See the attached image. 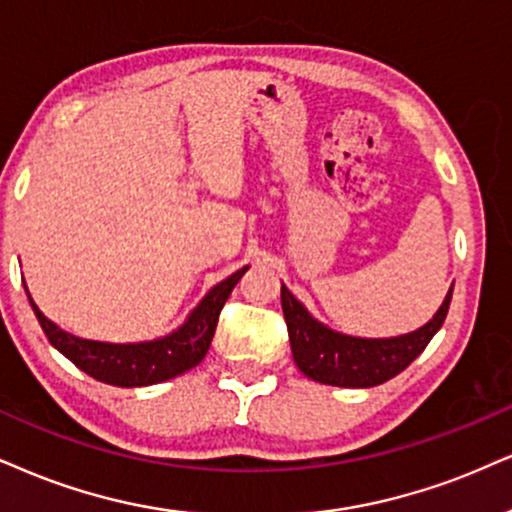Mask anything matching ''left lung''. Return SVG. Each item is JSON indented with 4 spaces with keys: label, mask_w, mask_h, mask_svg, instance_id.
<instances>
[{
    "label": "left lung",
    "mask_w": 512,
    "mask_h": 512,
    "mask_svg": "<svg viewBox=\"0 0 512 512\" xmlns=\"http://www.w3.org/2000/svg\"><path fill=\"white\" fill-rule=\"evenodd\" d=\"M451 294L453 287L437 315L420 330L394 339H358L320 325L282 285V311H285L294 363L306 377L332 387H377L406 370L425 351L430 339L444 325Z\"/></svg>",
    "instance_id": "1"
}]
</instances>
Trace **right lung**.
<instances>
[{"instance_id": "add662e5", "label": "right lung", "mask_w": 512, "mask_h": 512, "mask_svg": "<svg viewBox=\"0 0 512 512\" xmlns=\"http://www.w3.org/2000/svg\"><path fill=\"white\" fill-rule=\"evenodd\" d=\"M246 270L249 266L237 270L235 275L213 287L180 330L144 344H104L73 337V334L56 327L52 320L44 318L35 301L30 296L28 299L49 344L59 349L73 365H78L82 372H87L99 382L113 384V387H149V384L185 375L204 361L213 334H216L218 315Z\"/></svg>"}]
</instances>
